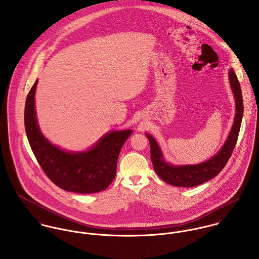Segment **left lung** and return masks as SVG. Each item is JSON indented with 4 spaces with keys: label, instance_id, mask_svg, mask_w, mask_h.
<instances>
[{
    "label": "left lung",
    "instance_id": "left-lung-1",
    "mask_svg": "<svg viewBox=\"0 0 259 259\" xmlns=\"http://www.w3.org/2000/svg\"><path fill=\"white\" fill-rule=\"evenodd\" d=\"M228 75L235 100L236 113L227 140L214 156L198 164L172 165L166 162L163 158L162 151L156 141L150 135L146 134L150 145V157L153 168L156 175L166 184L182 187H192L201 185L215 178L226 165L237 142L243 115V102L239 81L232 69L229 70Z\"/></svg>",
    "mask_w": 259,
    "mask_h": 259
}]
</instances>
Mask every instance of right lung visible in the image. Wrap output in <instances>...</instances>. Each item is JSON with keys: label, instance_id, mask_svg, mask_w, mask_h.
<instances>
[{"label": "right lung", "instance_id": "add662e5", "mask_svg": "<svg viewBox=\"0 0 259 259\" xmlns=\"http://www.w3.org/2000/svg\"><path fill=\"white\" fill-rule=\"evenodd\" d=\"M37 79L25 106V128L31 148L48 178L66 191L94 193L105 190L115 178L119 151L132 130L106 134L85 151H67L51 144L37 125L35 94Z\"/></svg>", "mask_w": 259, "mask_h": 259}]
</instances>
